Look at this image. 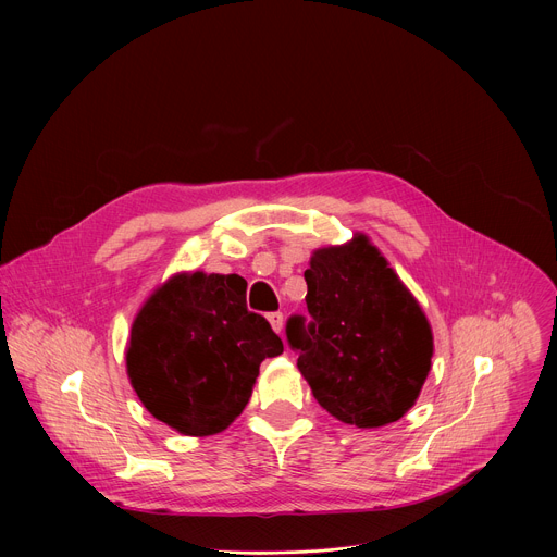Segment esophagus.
I'll use <instances>...</instances> for the list:
<instances>
[{"label": "esophagus", "instance_id": "34e87169", "mask_svg": "<svg viewBox=\"0 0 557 557\" xmlns=\"http://www.w3.org/2000/svg\"><path fill=\"white\" fill-rule=\"evenodd\" d=\"M269 324H271V329L275 333H282V329H284V314L282 312H271L269 314Z\"/></svg>", "mask_w": 557, "mask_h": 557}]
</instances>
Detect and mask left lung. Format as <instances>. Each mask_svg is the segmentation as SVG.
<instances>
[{
    "label": "left lung",
    "mask_w": 557,
    "mask_h": 557,
    "mask_svg": "<svg viewBox=\"0 0 557 557\" xmlns=\"http://www.w3.org/2000/svg\"><path fill=\"white\" fill-rule=\"evenodd\" d=\"M310 322L286 337L312 396L337 421L363 430L399 421L432 368L428 317L366 233L317 249L304 271Z\"/></svg>",
    "instance_id": "obj_1"
}]
</instances>
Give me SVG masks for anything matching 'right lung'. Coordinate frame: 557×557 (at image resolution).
I'll list each match as a JSON object with an SVG mask.
<instances>
[{"instance_id": "add662e5", "label": "right lung", "mask_w": 557, "mask_h": 557, "mask_svg": "<svg viewBox=\"0 0 557 557\" xmlns=\"http://www.w3.org/2000/svg\"><path fill=\"white\" fill-rule=\"evenodd\" d=\"M282 352L269 322L247 308L245 277L183 271L136 312L125 366L153 419L185 436H213L247 408L260 363Z\"/></svg>"}]
</instances>
